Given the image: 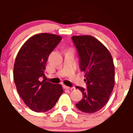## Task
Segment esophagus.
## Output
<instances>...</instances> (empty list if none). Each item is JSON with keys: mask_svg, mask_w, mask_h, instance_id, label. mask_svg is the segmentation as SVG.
I'll return each mask as SVG.
<instances>
[{"mask_svg": "<svg viewBox=\"0 0 133 133\" xmlns=\"http://www.w3.org/2000/svg\"><path fill=\"white\" fill-rule=\"evenodd\" d=\"M64 88L65 89H67V90H71V89H73V88H71V87L66 86V85H64Z\"/></svg>", "mask_w": 133, "mask_h": 133, "instance_id": "esophagus-1", "label": "esophagus"}]
</instances>
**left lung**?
Returning a JSON list of instances; mask_svg holds the SVG:
<instances>
[{"label": "left lung", "mask_w": 133, "mask_h": 133, "mask_svg": "<svg viewBox=\"0 0 133 133\" xmlns=\"http://www.w3.org/2000/svg\"><path fill=\"white\" fill-rule=\"evenodd\" d=\"M79 58L81 71L85 73L87 89L76 86L83 98L76 107L82 112L93 113L108 102L115 85V66L108 49L90 35L71 37Z\"/></svg>", "instance_id": "left-lung-1"}]
</instances>
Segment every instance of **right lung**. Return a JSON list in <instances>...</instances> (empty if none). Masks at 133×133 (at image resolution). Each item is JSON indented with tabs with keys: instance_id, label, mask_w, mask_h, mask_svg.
<instances>
[{
	"instance_id": "right-lung-1",
	"label": "right lung",
	"mask_w": 133,
	"mask_h": 133,
	"mask_svg": "<svg viewBox=\"0 0 133 133\" xmlns=\"http://www.w3.org/2000/svg\"><path fill=\"white\" fill-rule=\"evenodd\" d=\"M62 40L60 36L40 33L29 38L16 57L13 78L25 105L33 111L46 112L54 107L63 89L60 84L43 80L48 57Z\"/></svg>"
}]
</instances>
